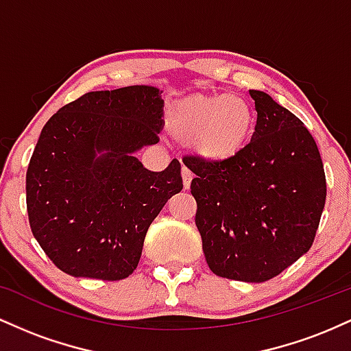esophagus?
I'll return each mask as SVG.
<instances>
[{
  "label": "esophagus",
  "instance_id": "34e87169",
  "mask_svg": "<svg viewBox=\"0 0 351 351\" xmlns=\"http://www.w3.org/2000/svg\"><path fill=\"white\" fill-rule=\"evenodd\" d=\"M181 178H183V188L184 189H189V184H191L193 175H191V171H189L186 167L181 168Z\"/></svg>",
  "mask_w": 351,
  "mask_h": 351
}]
</instances>
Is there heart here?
Instances as JSON below:
<instances>
[{
    "mask_svg": "<svg viewBox=\"0 0 351 351\" xmlns=\"http://www.w3.org/2000/svg\"><path fill=\"white\" fill-rule=\"evenodd\" d=\"M252 127V107L239 95L196 94L180 100L168 115L173 138L193 145L208 162L234 158L247 143Z\"/></svg>",
    "mask_w": 351,
    "mask_h": 351,
    "instance_id": "1",
    "label": "heart"
}]
</instances>
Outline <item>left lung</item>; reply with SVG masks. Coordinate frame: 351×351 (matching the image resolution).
<instances>
[{
	"instance_id": "left-lung-1",
	"label": "left lung",
	"mask_w": 351,
	"mask_h": 351,
	"mask_svg": "<svg viewBox=\"0 0 351 351\" xmlns=\"http://www.w3.org/2000/svg\"><path fill=\"white\" fill-rule=\"evenodd\" d=\"M249 94L257 112L251 142L226 162H183L195 173V221L209 269L265 282L312 247L327 181L307 127L265 92Z\"/></svg>"
}]
</instances>
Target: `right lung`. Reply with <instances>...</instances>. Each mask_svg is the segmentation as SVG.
Wrapping results in <instances>:
<instances>
[{"mask_svg": "<svg viewBox=\"0 0 351 351\" xmlns=\"http://www.w3.org/2000/svg\"><path fill=\"white\" fill-rule=\"evenodd\" d=\"M163 104L150 86L87 92L44 125L26 173L27 216L62 272L120 280L138 265L153 219L183 189L178 160L150 171L134 156L158 143Z\"/></svg>", "mask_w": 351, "mask_h": 351, "instance_id": "obj_1", "label": "right lung"}]
</instances>
